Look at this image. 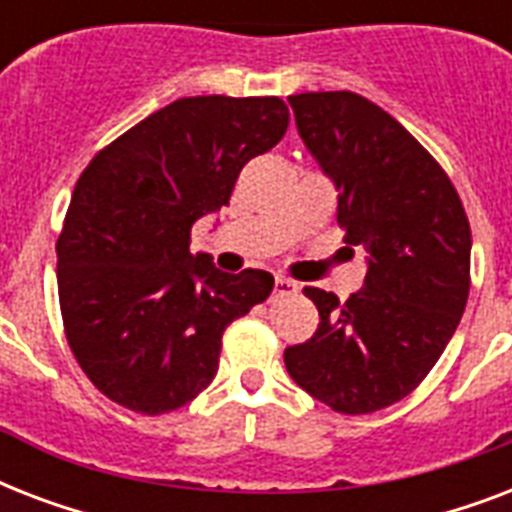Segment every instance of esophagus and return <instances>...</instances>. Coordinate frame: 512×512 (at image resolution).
<instances>
[{"instance_id":"esophagus-1","label":"esophagus","mask_w":512,"mask_h":512,"mask_svg":"<svg viewBox=\"0 0 512 512\" xmlns=\"http://www.w3.org/2000/svg\"><path fill=\"white\" fill-rule=\"evenodd\" d=\"M295 292H297L295 281L287 279V276H276V281H273V295L284 297V295H295Z\"/></svg>"}]
</instances>
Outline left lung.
Instances as JSON below:
<instances>
[{
	"label": "left lung",
	"instance_id": "1",
	"mask_svg": "<svg viewBox=\"0 0 512 512\" xmlns=\"http://www.w3.org/2000/svg\"><path fill=\"white\" fill-rule=\"evenodd\" d=\"M300 138L337 185V225L369 252L345 303L319 308L311 340L284 350L289 377L340 414H372L420 385L460 324L470 292V223L444 167L356 92L289 95Z\"/></svg>",
	"mask_w": 512,
	"mask_h": 512
}]
</instances>
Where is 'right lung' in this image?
<instances>
[{
  "mask_svg": "<svg viewBox=\"0 0 512 512\" xmlns=\"http://www.w3.org/2000/svg\"><path fill=\"white\" fill-rule=\"evenodd\" d=\"M289 127L281 98H180L92 156L58 236L71 353L114 404L167 414L215 380L223 332L273 276L191 255V225L228 204L244 164Z\"/></svg>",
  "mask_w": 512,
  "mask_h": 512,
  "instance_id": "obj_1",
  "label": "right lung"
}]
</instances>
